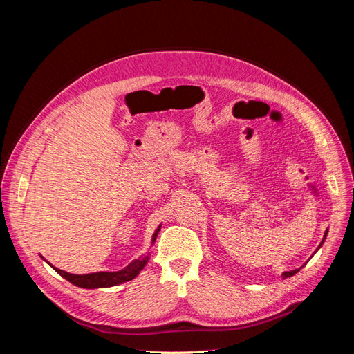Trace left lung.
I'll list each match as a JSON object with an SVG mask.
<instances>
[{"label": "left lung", "instance_id": "1", "mask_svg": "<svg viewBox=\"0 0 354 354\" xmlns=\"http://www.w3.org/2000/svg\"><path fill=\"white\" fill-rule=\"evenodd\" d=\"M326 234H328V230L325 232V236H324V239H322V242H320V245H319V248H320V246H322V243H324V241H325V238H326ZM299 269H297V270H291V272H285L283 274H282V277H283V279H286V277H291V276H294L297 272H298Z\"/></svg>", "mask_w": 354, "mask_h": 354}]
</instances>
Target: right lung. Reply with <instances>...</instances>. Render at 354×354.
Masks as SVG:
<instances>
[{
	"label": "right lung",
	"mask_w": 354,
	"mask_h": 354,
	"mask_svg": "<svg viewBox=\"0 0 354 354\" xmlns=\"http://www.w3.org/2000/svg\"><path fill=\"white\" fill-rule=\"evenodd\" d=\"M159 230H160V226L155 230L152 242H155ZM147 260H149V257H145V259H140V260H134L127 267H124V269L120 270V272H99V273H90V274H71L68 272L56 269V267H53V269H55L60 276L65 277L66 281H69L73 285L81 286V288L94 289V288L115 286V285H120V283H124V282L134 279V277L138 273H140V270L146 266Z\"/></svg>",
	"instance_id": "obj_1"
}]
</instances>
